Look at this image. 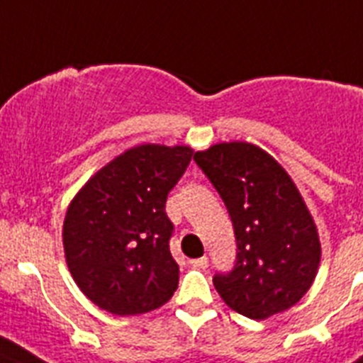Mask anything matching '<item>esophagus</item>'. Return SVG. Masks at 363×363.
<instances>
[{
  "label": "esophagus",
  "instance_id": "obj_1",
  "mask_svg": "<svg viewBox=\"0 0 363 363\" xmlns=\"http://www.w3.org/2000/svg\"><path fill=\"white\" fill-rule=\"evenodd\" d=\"M189 264H191L192 267H196V269H205L207 265H209V258H207V256H201V258L191 259Z\"/></svg>",
  "mask_w": 363,
  "mask_h": 363
}]
</instances>
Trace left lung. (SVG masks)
Returning a JSON list of instances; mask_svg holds the SVG:
<instances>
[{"label":"left lung","instance_id":"1","mask_svg":"<svg viewBox=\"0 0 363 363\" xmlns=\"http://www.w3.org/2000/svg\"><path fill=\"white\" fill-rule=\"evenodd\" d=\"M194 162L225 203L238 245L233 271L213 280L221 300L252 320L293 307L316 278L322 245L291 176L247 142L216 143Z\"/></svg>","mask_w":363,"mask_h":363}]
</instances>
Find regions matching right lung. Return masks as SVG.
<instances>
[{"mask_svg": "<svg viewBox=\"0 0 363 363\" xmlns=\"http://www.w3.org/2000/svg\"><path fill=\"white\" fill-rule=\"evenodd\" d=\"M192 152L187 145L133 147L101 167L70 201L63 221L67 265L99 309L118 316L149 313L178 289L165 201Z\"/></svg>", "mask_w": 363, "mask_h": 363, "instance_id": "obj_1", "label": "right lung"}]
</instances>
